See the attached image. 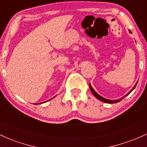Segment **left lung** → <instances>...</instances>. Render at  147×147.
<instances>
[{"instance_id": "left-lung-1", "label": "left lung", "mask_w": 147, "mask_h": 147, "mask_svg": "<svg viewBox=\"0 0 147 147\" xmlns=\"http://www.w3.org/2000/svg\"><path fill=\"white\" fill-rule=\"evenodd\" d=\"M137 84H138V82H137ZM137 84H136V85L134 86V87H133V88L131 89V90L130 91V92H129V93H127V94H126V95L125 96H124V97H122V98H120V99H115V100H110V99H105V98H104V97H101L100 95H99L98 94H97V92H96L94 90V89L92 88V86H91L90 84H89V87H90V89L91 92H92V94H93V95H95V97H96V98H97V99H99V100H100V101H102V102H103L108 103V104H115V103H117V102H120V101H121V100H122V99H124V97H126V96H127L128 95H129V93H130V92H132V91L133 90V89H134L135 88H136V85H137Z\"/></svg>"}]
</instances>
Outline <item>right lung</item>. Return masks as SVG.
<instances>
[{
  "instance_id": "1",
  "label": "right lung",
  "mask_w": 147,
  "mask_h": 147,
  "mask_svg": "<svg viewBox=\"0 0 147 147\" xmlns=\"http://www.w3.org/2000/svg\"><path fill=\"white\" fill-rule=\"evenodd\" d=\"M49 100H50V99H49ZM49 100H48V101H49ZM39 104H41V103H39Z\"/></svg>"
}]
</instances>
